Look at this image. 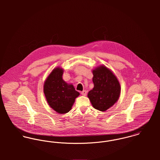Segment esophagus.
<instances>
[{
	"instance_id": "esophagus-1",
	"label": "esophagus",
	"mask_w": 160,
	"mask_h": 160,
	"mask_svg": "<svg viewBox=\"0 0 160 160\" xmlns=\"http://www.w3.org/2000/svg\"><path fill=\"white\" fill-rule=\"evenodd\" d=\"M87 93H88V92L86 91V90H84V91H82L81 92V93L82 95H84V96H86V95H87Z\"/></svg>"
}]
</instances>
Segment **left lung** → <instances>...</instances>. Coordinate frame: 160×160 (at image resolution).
<instances>
[{
  "mask_svg": "<svg viewBox=\"0 0 160 160\" xmlns=\"http://www.w3.org/2000/svg\"><path fill=\"white\" fill-rule=\"evenodd\" d=\"M92 72L94 87L88 97L94 108L105 112L118 100L120 84L114 74L104 66L93 69Z\"/></svg>",
  "mask_w": 160,
  "mask_h": 160,
  "instance_id": "1",
  "label": "left lung"
}]
</instances>
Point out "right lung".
<instances>
[{
    "mask_svg": "<svg viewBox=\"0 0 160 160\" xmlns=\"http://www.w3.org/2000/svg\"><path fill=\"white\" fill-rule=\"evenodd\" d=\"M63 73L62 69H54L44 85V92L48 105L60 114L69 112L75 98L79 95L72 84H68L63 80Z\"/></svg>",
    "mask_w": 160,
    "mask_h": 160,
    "instance_id": "1",
    "label": "right lung"
}]
</instances>
